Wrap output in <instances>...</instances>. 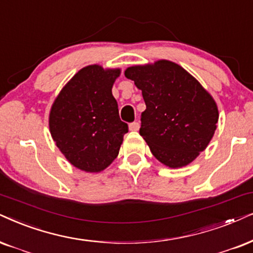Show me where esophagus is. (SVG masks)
I'll return each instance as SVG.
<instances>
[{"mask_svg":"<svg viewBox=\"0 0 253 253\" xmlns=\"http://www.w3.org/2000/svg\"><path fill=\"white\" fill-rule=\"evenodd\" d=\"M139 128H140V124L136 123V121H134V123L129 124V130L136 132V130H139Z\"/></svg>","mask_w":253,"mask_h":253,"instance_id":"1","label":"esophagus"}]
</instances>
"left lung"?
Instances as JSON below:
<instances>
[{"label": "left lung", "mask_w": 253, "mask_h": 253, "mask_svg": "<svg viewBox=\"0 0 253 253\" xmlns=\"http://www.w3.org/2000/svg\"><path fill=\"white\" fill-rule=\"evenodd\" d=\"M126 78L142 91L146 110L141 135L150 152L169 168L189 165L209 145L218 108L189 72L170 60L127 68Z\"/></svg>", "instance_id": "left-lung-1"}]
</instances>
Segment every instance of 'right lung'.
<instances>
[{
	"label": "right lung",
	"instance_id": "obj_1",
	"mask_svg": "<svg viewBox=\"0 0 253 253\" xmlns=\"http://www.w3.org/2000/svg\"><path fill=\"white\" fill-rule=\"evenodd\" d=\"M119 76L120 69L85 66L64 86L51 107V136L66 160L81 170L99 172L107 168L128 132L112 94Z\"/></svg>",
	"mask_w": 253,
	"mask_h": 253
}]
</instances>
